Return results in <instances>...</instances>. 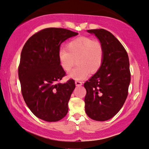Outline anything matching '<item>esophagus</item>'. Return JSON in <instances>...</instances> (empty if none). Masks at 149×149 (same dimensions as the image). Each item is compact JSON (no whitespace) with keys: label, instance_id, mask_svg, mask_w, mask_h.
I'll return each instance as SVG.
<instances>
[{"label":"esophagus","instance_id":"obj_1","mask_svg":"<svg viewBox=\"0 0 149 149\" xmlns=\"http://www.w3.org/2000/svg\"><path fill=\"white\" fill-rule=\"evenodd\" d=\"M75 85L77 86H81L83 85V82L80 81H75Z\"/></svg>","mask_w":149,"mask_h":149}]
</instances>
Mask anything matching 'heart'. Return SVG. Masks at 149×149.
Here are the masks:
<instances>
[{"label":"heart","instance_id":"b5f03b06","mask_svg":"<svg viewBox=\"0 0 149 149\" xmlns=\"http://www.w3.org/2000/svg\"><path fill=\"white\" fill-rule=\"evenodd\" d=\"M58 59L62 68L70 72L76 64L78 66L69 74V78L82 80L89 72L95 73L100 69L104 59V48L100 41L81 36L72 39L66 48L58 52Z\"/></svg>","mask_w":149,"mask_h":149}]
</instances>
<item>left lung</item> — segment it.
<instances>
[{"instance_id": "8db88e82", "label": "left lung", "mask_w": 149, "mask_h": 149, "mask_svg": "<svg viewBox=\"0 0 149 149\" xmlns=\"http://www.w3.org/2000/svg\"><path fill=\"white\" fill-rule=\"evenodd\" d=\"M87 31L101 42L104 59L100 69L84 83L85 112L92 120L106 121L120 110L128 96L130 62L124 46L110 32L103 29Z\"/></svg>"}]
</instances>
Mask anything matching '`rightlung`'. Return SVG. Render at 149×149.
<instances>
[{"label":"right lung","mask_w":149,"mask_h":149,"mask_svg":"<svg viewBox=\"0 0 149 149\" xmlns=\"http://www.w3.org/2000/svg\"><path fill=\"white\" fill-rule=\"evenodd\" d=\"M78 33L49 27L28 39L21 54L18 73L21 93L27 107L36 117L57 122L65 117L75 88L74 81H59L66 75L58 59L60 46Z\"/></svg>","instance_id":"obj_1"}]
</instances>
